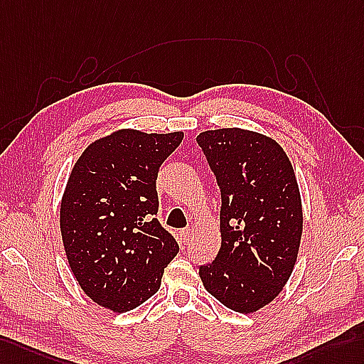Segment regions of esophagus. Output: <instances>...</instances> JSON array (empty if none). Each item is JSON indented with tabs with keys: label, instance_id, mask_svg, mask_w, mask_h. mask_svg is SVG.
I'll return each instance as SVG.
<instances>
[{
	"label": "esophagus",
	"instance_id": "1",
	"mask_svg": "<svg viewBox=\"0 0 364 364\" xmlns=\"http://www.w3.org/2000/svg\"><path fill=\"white\" fill-rule=\"evenodd\" d=\"M181 237H182L183 242H190L191 241V230L190 228L181 230Z\"/></svg>",
	"mask_w": 364,
	"mask_h": 364
}]
</instances>
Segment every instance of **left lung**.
I'll return each mask as SVG.
<instances>
[{"label": "left lung", "mask_w": 364, "mask_h": 364, "mask_svg": "<svg viewBox=\"0 0 364 364\" xmlns=\"http://www.w3.org/2000/svg\"><path fill=\"white\" fill-rule=\"evenodd\" d=\"M220 191V249L199 267L218 301L252 314L278 296L294 270L303 211L294 168L277 141L223 128L196 137Z\"/></svg>", "instance_id": "1"}]
</instances>
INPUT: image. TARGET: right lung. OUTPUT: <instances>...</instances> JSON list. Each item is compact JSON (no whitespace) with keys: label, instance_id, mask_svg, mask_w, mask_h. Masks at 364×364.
Segmentation results:
<instances>
[{"label":"right lung","instance_id":"right-lung-1","mask_svg":"<svg viewBox=\"0 0 364 364\" xmlns=\"http://www.w3.org/2000/svg\"><path fill=\"white\" fill-rule=\"evenodd\" d=\"M182 139L183 132L117 131L87 146L69 176L60 228L70 270L85 294L112 312L151 298L179 253L157 219L156 179Z\"/></svg>","mask_w":364,"mask_h":364}]
</instances>
